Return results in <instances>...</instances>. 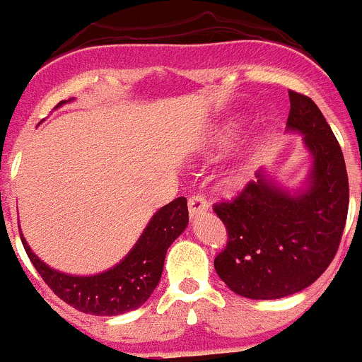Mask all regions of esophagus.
Returning <instances> with one entry per match:
<instances>
[{"instance_id":"obj_1","label":"esophagus","mask_w":362,"mask_h":362,"mask_svg":"<svg viewBox=\"0 0 362 362\" xmlns=\"http://www.w3.org/2000/svg\"><path fill=\"white\" fill-rule=\"evenodd\" d=\"M206 210H209V201L204 199L203 196H192L188 199V212H190V217L201 216Z\"/></svg>"}]
</instances>
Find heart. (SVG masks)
Wrapping results in <instances>:
<instances>
[{
	"instance_id": "b5f03b06",
	"label": "heart",
	"mask_w": 362,
	"mask_h": 362,
	"mask_svg": "<svg viewBox=\"0 0 362 362\" xmlns=\"http://www.w3.org/2000/svg\"><path fill=\"white\" fill-rule=\"evenodd\" d=\"M250 158H248V153L245 152H238L232 158L228 166V179L232 183H243L248 174H250Z\"/></svg>"
}]
</instances>
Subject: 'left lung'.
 Returning <instances> with one entry per match:
<instances>
[{"instance_id": "1", "label": "left lung", "mask_w": 362, "mask_h": 362, "mask_svg": "<svg viewBox=\"0 0 362 362\" xmlns=\"http://www.w3.org/2000/svg\"><path fill=\"white\" fill-rule=\"evenodd\" d=\"M286 132L303 136L310 168L300 187L284 188L257 172L232 203L214 206L228 243L214 261L217 276L246 299H281L305 290L328 268L348 214L343 150L312 99L288 92Z\"/></svg>"}]
</instances>
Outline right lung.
<instances>
[{
	"label": "right lung",
	"mask_w": 362,
	"mask_h": 362,
	"mask_svg": "<svg viewBox=\"0 0 362 362\" xmlns=\"http://www.w3.org/2000/svg\"><path fill=\"white\" fill-rule=\"evenodd\" d=\"M72 99L62 101L57 107ZM187 226V199L177 197L150 217L132 250L119 263L94 276H74L56 270L32 252L23 233L21 243L37 274L59 299L92 315H121L145 305L152 296L161 279L166 250Z\"/></svg>",
	"instance_id": "1"
}]
</instances>
